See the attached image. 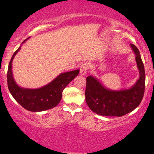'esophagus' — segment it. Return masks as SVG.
<instances>
[{
	"label": "esophagus",
	"instance_id": "esophagus-1",
	"mask_svg": "<svg viewBox=\"0 0 154 154\" xmlns=\"http://www.w3.org/2000/svg\"><path fill=\"white\" fill-rule=\"evenodd\" d=\"M88 69H89V65H88V63H84L83 64L81 65L80 69H79V70H80V72H79L80 75H85L86 72H87V71L88 70Z\"/></svg>",
	"mask_w": 154,
	"mask_h": 154
}]
</instances>
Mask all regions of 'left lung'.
<instances>
[{"instance_id":"8db88e82","label":"left lung","mask_w":154,"mask_h":154,"mask_svg":"<svg viewBox=\"0 0 154 154\" xmlns=\"http://www.w3.org/2000/svg\"><path fill=\"white\" fill-rule=\"evenodd\" d=\"M135 56L140 77L131 88L121 91H112L106 88L95 77L86 78L85 100L93 112L101 116H122L131 112L140 103L145 91L144 65L140 51L133 44H130Z\"/></svg>"}]
</instances>
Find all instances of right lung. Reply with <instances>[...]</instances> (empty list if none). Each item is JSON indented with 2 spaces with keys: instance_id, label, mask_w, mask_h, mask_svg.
<instances>
[{
  "instance_id": "add662e5",
  "label": "right lung",
  "mask_w": 154,
  "mask_h": 154,
  "mask_svg": "<svg viewBox=\"0 0 154 154\" xmlns=\"http://www.w3.org/2000/svg\"><path fill=\"white\" fill-rule=\"evenodd\" d=\"M29 39V38H27ZM27 39L22 42L23 44ZM21 46L15 51L8 64L7 83L11 94L18 103L28 111H43L52 109L59 103L62 98V92L67 85L79 75V70L60 74L52 82L38 89H27L17 85L12 74V61Z\"/></svg>"
}]
</instances>
